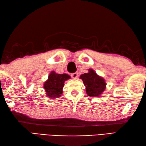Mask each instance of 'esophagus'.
Returning a JSON list of instances; mask_svg holds the SVG:
<instances>
[{
    "mask_svg": "<svg viewBox=\"0 0 146 146\" xmlns=\"http://www.w3.org/2000/svg\"><path fill=\"white\" fill-rule=\"evenodd\" d=\"M78 75H79V74H78V72H74V73L71 74V77H72L73 79H75L78 77Z\"/></svg>",
    "mask_w": 146,
    "mask_h": 146,
    "instance_id": "1",
    "label": "esophagus"
}]
</instances>
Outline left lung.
Returning a JSON list of instances; mask_svg holds the SVG:
<instances>
[{
    "mask_svg": "<svg viewBox=\"0 0 146 146\" xmlns=\"http://www.w3.org/2000/svg\"><path fill=\"white\" fill-rule=\"evenodd\" d=\"M80 79L86 87L87 94L90 97H97L105 90L106 84L105 79L98 76L93 69H89L88 73L82 74Z\"/></svg>",
    "mask_w": 146,
    "mask_h": 146,
    "instance_id": "obj_1",
    "label": "left lung"
}]
</instances>
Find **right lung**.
<instances>
[{
  "label": "right lung",
  "mask_w": 146,
  "mask_h": 146,
  "mask_svg": "<svg viewBox=\"0 0 146 146\" xmlns=\"http://www.w3.org/2000/svg\"><path fill=\"white\" fill-rule=\"evenodd\" d=\"M69 79L70 76L68 74H59L52 71L43 85L46 96L50 98H59L63 92L64 82Z\"/></svg>",
  "instance_id": "1"
}]
</instances>
